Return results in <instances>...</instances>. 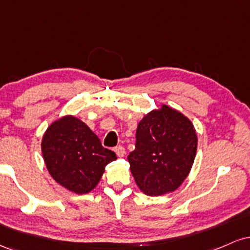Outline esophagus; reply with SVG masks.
Instances as JSON below:
<instances>
[{
  "instance_id": "1",
  "label": "esophagus",
  "mask_w": 250,
  "mask_h": 250,
  "mask_svg": "<svg viewBox=\"0 0 250 250\" xmlns=\"http://www.w3.org/2000/svg\"><path fill=\"white\" fill-rule=\"evenodd\" d=\"M114 151H115V154L119 157H123V156H125V148H123L122 146H117V147L114 148Z\"/></svg>"
}]
</instances>
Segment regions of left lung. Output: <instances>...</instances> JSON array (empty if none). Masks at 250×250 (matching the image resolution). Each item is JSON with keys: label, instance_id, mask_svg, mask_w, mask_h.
<instances>
[{"label": "left lung", "instance_id": "left-lung-1", "mask_svg": "<svg viewBox=\"0 0 250 250\" xmlns=\"http://www.w3.org/2000/svg\"><path fill=\"white\" fill-rule=\"evenodd\" d=\"M197 135L187 116L167 104L150 110L136 129L135 150L128 156L140 190L161 196L187 179L196 156Z\"/></svg>", "mask_w": 250, "mask_h": 250}]
</instances>
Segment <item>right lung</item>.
I'll use <instances>...</instances> for the list:
<instances>
[{
    "instance_id": "right-lung-1",
    "label": "right lung",
    "mask_w": 250,
    "mask_h": 250,
    "mask_svg": "<svg viewBox=\"0 0 250 250\" xmlns=\"http://www.w3.org/2000/svg\"><path fill=\"white\" fill-rule=\"evenodd\" d=\"M41 151L50 176L75 194H87L99 185L105 166L116 160L95 133L74 115L54 121L44 131Z\"/></svg>"
}]
</instances>
